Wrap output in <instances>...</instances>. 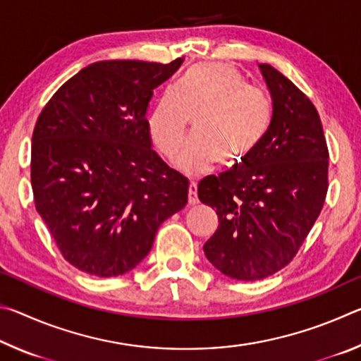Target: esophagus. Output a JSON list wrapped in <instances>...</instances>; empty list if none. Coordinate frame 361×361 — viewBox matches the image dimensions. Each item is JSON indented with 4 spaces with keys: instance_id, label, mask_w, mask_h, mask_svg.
Here are the masks:
<instances>
[{
    "instance_id": "34e87169",
    "label": "esophagus",
    "mask_w": 361,
    "mask_h": 361,
    "mask_svg": "<svg viewBox=\"0 0 361 361\" xmlns=\"http://www.w3.org/2000/svg\"><path fill=\"white\" fill-rule=\"evenodd\" d=\"M199 202L197 199V185H195L194 181H191V185H189V191H188V204L189 205H195Z\"/></svg>"
}]
</instances>
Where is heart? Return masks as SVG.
Listing matches in <instances>:
<instances>
[{"instance_id": "obj_1", "label": "heart", "mask_w": 361, "mask_h": 361, "mask_svg": "<svg viewBox=\"0 0 361 361\" xmlns=\"http://www.w3.org/2000/svg\"><path fill=\"white\" fill-rule=\"evenodd\" d=\"M271 116L269 100L250 87L234 66L205 62L191 66L175 89L164 90L148 127L157 149L172 156L194 119L195 133L176 154V166L205 170L218 162L235 169L258 149Z\"/></svg>"}]
</instances>
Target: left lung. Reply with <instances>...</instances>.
<instances>
[{"label":"left lung","instance_id":"8db88e82","mask_svg":"<svg viewBox=\"0 0 361 361\" xmlns=\"http://www.w3.org/2000/svg\"><path fill=\"white\" fill-rule=\"evenodd\" d=\"M261 75L272 119L252 157L199 183L218 228L204 253L224 276L266 279L295 258L319 218L328 191V148L320 116L288 78L267 63Z\"/></svg>","mask_w":361,"mask_h":361}]
</instances>
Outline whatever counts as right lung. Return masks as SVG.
<instances>
[{
  "label": "right lung",
  "mask_w": 361,
  "mask_h": 361,
  "mask_svg": "<svg viewBox=\"0 0 361 361\" xmlns=\"http://www.w3.org/2000/svg\"><path fill=\"white\" fill-rule=\"evenodd\" d=\"M183 63L108 60L60 87L36 121L32 188L63 258L114 277L149 253L156 232L188 202L189 181L152 149V92Z\"/></svg>",
  "instance_id": "1"
}]
</instances>
